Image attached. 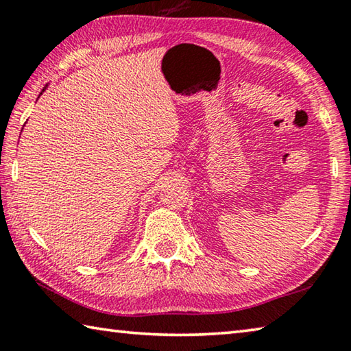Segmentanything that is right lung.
I'll list each match as a JSON object with an SVG mask.
<instances>
[{"label": "right lung", "mask_w": 351, "mask_h": 351, "mask_svg": "<svg viewBox=\"0 0 351 351\" xmlns=\"http://www.w3.org/2000/svg\"><path fill=\"white\" fill-rule=\"evenodd\" d=\"M43 91H45V90H43ZM43 91H41V93H43ZM41 93H40V94H41Z\"/></svg>", "instance_id": "add662e5"}]
</instances>
